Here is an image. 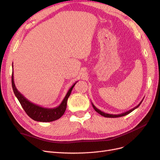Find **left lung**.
<instances>
[{
	"label": "left lung",
	"mask_w": 160,
	"mask_h": 160,
	"mask_svg": "<svg viewBox=\"0 0 160 160\" xmlns=\"http://www.w3.org/2000/svg\"><path fill=\"white\" fill-rule=\"evenodd\" d=\"M143 99H144V98L142 99V100L139 102V104L137 106H136L135 108H133L131 109V110H128V111H127V112H124V113H121V114H117V115L109 114V113H104V112H102V111H100V110H98V109H97V108L94 106V104H93V103H91V104H92V106H93V108H94V110H95L98 113H99L100 115H101L102 116H104V117H109V118H115V117H122V116H124V115H127L129 114L130 113H131L132 112H133L134 110H136V108H138L140 106V104H141V102H142V100H143Z\"/></svg>",
	"instance_id": "left-lung-1"
}]
</instances>
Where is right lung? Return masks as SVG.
Masks as SVG:
<instances>
[{
  "mask_svg": "<svg viewBox=\"0 0 160 160\" xmlns=\"http://www.w3.org/2000/svg\"><path fill=\"white\" fill-rule=\"evenodd\" d=\"M77 82H75L69 89L60 105L54 108H47L33 104L25 98L15 87L13 80V72L12 75V85L15 97L18 98L24 110L30 118L39 122H52L60 118L65 112L67 99L69 97L72 88Z\"/></svg>",
  "mask_w": 160,
  "mask_h": 160,
  "instance_id": "add662e5",
  "label": "right lung"
}]
</instances>
